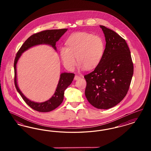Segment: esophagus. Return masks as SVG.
<instances>
[{
	"instance_id": "34e87169",
	"label": "esophagus",
	"mask_w": 151,
	"mask_h": 151,
	"mask_svg": "<svg viewBox=\"0 0 151 151\" xmlns=\"http://www.w3.org/2000/svg\"><path fill=\"white\" fill-rule=\"evenodd\" d=\"M80 77L78 76V75H75V78H74V79L75 80H78V79H80Z\"/></svg>"
}]
</instances>
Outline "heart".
<instances>
[{
    "instance_id": "heart-1",
    "label": "heart",
    "mask_w": 151,
    "mask_h": 151,
    "mask_svg": "<svg viewBox=\"0 0 151 151\" xmlns=\"http://www.w3.org/2000/svg\"><path fill=\"white\" fill-rule=\"evenodd\" d=\"M66 46L59 47L60 57L65 67L73 70L76 58L81 69L91 70L100 63L105 50L104 40L99 36L79 32L70 36Z\"/></svg>"
}]
</instances>
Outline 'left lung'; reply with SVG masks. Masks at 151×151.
<instances>
[{"label":"left lung","mask_w":151,"mask_h":151,"mask_svg":"<svg viewBox=\"0 0 151 151\" xmlns=\"http://www.w3.org/2000/svg\"><path fill=\"white\" fill-rule=\"evenodd\" d=\"M100 27L106 42L105 50L99 65L84 76L85 95L94 107L108 109L119 104L127 93L134 65L125 40L105 26Z\"/></svg>","instance_id":"8db88e82"}]
</instances>
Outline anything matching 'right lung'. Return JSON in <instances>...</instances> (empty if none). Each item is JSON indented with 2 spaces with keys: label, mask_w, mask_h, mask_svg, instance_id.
I'll return each mask as SVG.
<instances>
[{
  "label": "right lung",
  "mask_w": 151,
  "mask_h": 151,
  "mask_svg": "<svg viewBox=\"0 0 151 151\" xmlns=\"http://www.w3.org/2000/svg\"><path fill=\"white\" fill-rule=\"evenodd\" d=\"M67 29H52L41 31L35 33L29 37V38L22 44V47L18 50L16 57L14 58V83L15 87L17 92L21 95L22 99L25 103L30 108L39 112H49L58 108L63 102L64 98V92L65 89L72 83L75 76L73 73H63L60 76V79L58 84L57 89L55 93L50 100L47 101L37 103L28 100L24 96L20 91L17 85L16 81V64L19 58L21 56L22 53L28 49L30 47L40 44L50 45L56 50V42L64 35Z\"/></svg>",
  "instance_id": "1"
}]
</instances>
